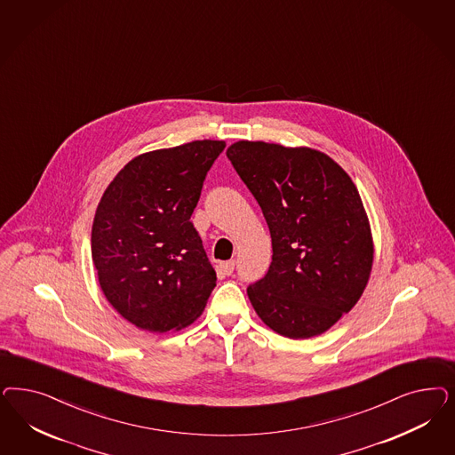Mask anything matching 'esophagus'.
I'll list each match as a JSON object with an SVG mask.
<instances>
[{
  "instance_id": "1",
  "label": "esophagus",
  "mask_w": 455,
  "mask_h": 455,
  "mask_svg": "<svg viewBox=\"0 0 455 455\" xmlns=\"http://www.w3.org/2000/svg\"><path fill=\"white\" fill-rule=\"evenodd\" d=\"M235 261H224V263H220V269H222V273L224 275H233V271H235Z\"/></svg>"
}]
</instances>
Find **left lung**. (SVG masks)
<instances>
[{
	"mask_svg": "<svg viewBox=\"0 0 455 455\" xmlns=\"http://www.w3.org/2000/svg\"><path fill=\"white\" fill-rule=\"evenodd\" d=\"M263 211L273 244L251 305L283 337L326 331L360 299L373 246L352 179L318 150L235 142L226 152Z\"/></svg>",
	"mask_w": 455,
	"mask_h": 455,
	"instance_id": "obj_1",
	"label": "left lung"
}]
</instances>
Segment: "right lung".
<instances>
[{
  "instance_id": "right-lung-1",
  "label": "right lung",
  "mask_w": 455,
  "mask_h": 455,
  "mask_svg": "<svg viewBox=\"0 0 455 455\" xmlns=\"http://www.w3.org/2000/svg\"><path fill=\"white\" fill-rule=\"evenodd\" d=\"M222 140H196L129 162L92 226V258L108 303L135 326L165 333L194 322L216 286L191 216Z\"/></svg>"
}]
</instances>
